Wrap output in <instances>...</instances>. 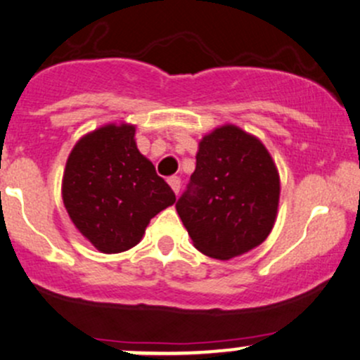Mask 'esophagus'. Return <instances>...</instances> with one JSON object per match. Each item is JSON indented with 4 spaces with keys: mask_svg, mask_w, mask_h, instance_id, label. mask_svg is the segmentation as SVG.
<instances>
[{
    "mask_svg": "<svg viewBox=\"0 0 360 360\" xmlns=\"http://www.w3.org/2000/svg\"><path fill=\"white\" fill-rule=\"evenodd\" d=\"M167 183H169V186L172 188V191L177 195V193H179V189H181V179H179V177H177V176L169 177Z\"/></svg>",
    "mask_w": 360,
    "mask_h": 360,
    "instance_id": "esophagus-1",
    "label": "esophagus"
}]
</instances>
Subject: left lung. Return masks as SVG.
Listing matches in <instances>:
<instances>
[{
  "label": "left lung",
  "mask_w": 360,
  "mask_h": 360,
  "mask_svg": "<svg viewBox=\"0 0 360 360\" xmlns=\"http://www.w3.org/2000/svg\"><path fill=\"white\" fill-rule=\"evenodd\" d=\"M278 200V171L264 145L224 124L200 141L196 169L176 210L196 250L231 259L268 238Z\"/></svg>",
  "instance_id": "left-lung-1"
}]
</instances>
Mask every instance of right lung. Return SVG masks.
Masks as SVG:
<instances>
[{"instance_id": "right-lung-1", "label": "right lung", "mask_w": 360, "mask_h": 360, "mask_svg": "<svg viewBox=\"0 0 360 360\" xmlns=\"http://www.w3.org/2000/svg\"><path fill=\"white\" fill-rule=\"evenodd\" d=\"M61 193L75 227L108 255L136 246L150 220L176 203L171 186L138 150L128 122L105 124L77 141Z\"/></svg>"}]
</instances>
